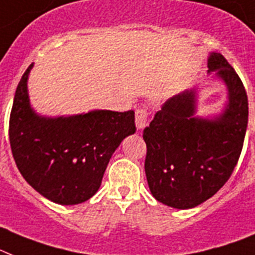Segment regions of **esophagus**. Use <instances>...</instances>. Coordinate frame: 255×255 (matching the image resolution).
Returning a JSON list of instances; mask_svg holds the SVG:
<instances>
[{
	"mask_svg": "<svg viewBox=\"0 0 255 255\" xmlns=\"http://www.w3.org/2000/svg\"><path fill=\"white\" fill-rule=\"evenodd\" d=\"M134 122H136L137 129H142L147 124V111L145 109H138V110H136Z\"/></svg>",
	"mask_w": 255,
	"mask_h": 255,
	"instance_id": "obj_1",
	"label": "esophagus"
}]
</instances>
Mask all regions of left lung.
I'll list each match as a JSON object with an SVG mask.
<instances>
[{
	"mask_svg": "<svg viewBox=\"0 0 255 255\" xmlns=\"http://www.w3.org/2000/svg\"><path fill=\"white\" fill-rule=\"evenodd\" d=\"M207 67L228 91L223 113L213 119L196 117L198 88H193L168 98L142 134L151 194L181 210L198 206L227 183L248 127V96L239 75L220 53H210Z\"/></svg>",
	"mask_w": 255,
	"mask_h": 255,
	"instance_id": "left-lung-1",
	"label": "left lung"
}]
</instances>
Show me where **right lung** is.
I'll use <instances>...</instances> for the list:
<instances>
[{"instance_id":"1","label":"right lung","mask_w":255,"mask_h":255,"mask_svg":"<svg viewBox=\"0 0 255 255\" xmlns=\"http://www.w3.org/2000/svg\"><path fill=\"white\" fill-rule=\"evenodd\" d=\"M25 70L15 92L8 137L16 167L25 181L59 205H78L95 196L111 155L136 132L133 110H93L71 117L36 114Z\"/></svg>"}]
</instances>
